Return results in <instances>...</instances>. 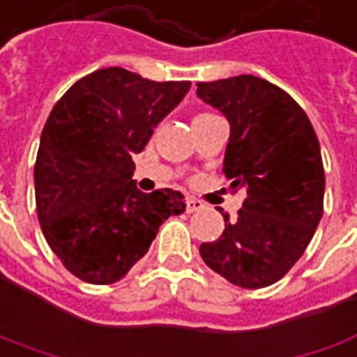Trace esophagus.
Masks as SVG:
<instances>
[{"label":"esophagus","instance_id":"1","mask_svg":"<svg viewBox=\"0 0 357 357\" xmlns=\"http://www.w3.org/2000/svg\"><path fill=\"white\" fill-rule=\"evenodd\" d=\"M202 208H204V204H202L199 199H195V197H188V202H185V211H188V213L199 211Z\"/></svg>","mask_w":357,"mask_h":357}]
</instances>
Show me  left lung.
Wrapping results in <instances>:
<instances>
[{"instance_id": "left-lung-1", "label": "left lung", "mask_w": 357, "mask_h": 357, "mask_svg": "<svg viewBox=\"0 0 357 357\" xmlns=\"http://www.w3.org/2000/svg\"><path fill=\"white\" fill-rule=\"evenodd\" d=\"M197 96L227 117L224 174L245 190L238 218L224 215V234L199 254L236 286H271L303 256L324 213L316 132L289 93L256 75L202 82Z\"/></svg>"}]
</instances>
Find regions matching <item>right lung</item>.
Returning <instances> with one entry per match:
<instances>
[{
	"label": "right lung",
	"instance_id": "add662e5",
	"mask_svg": "<svg viewBox=\"0 0 357 357\" xmlns=\"http://www.w3.org/2000/svg\"><path fill=\"white\" fill-rule=\"evenodd\" d=\"M190 86L105 68L54 105L33 169L36 206L50 248L75 278L119 282L148 254L160 225L185 211L179 192L144 194L132 176L133 155Z\"/></svg>",
	"mask_w": 357,
	"mask_h": 357
}]
</instances>
